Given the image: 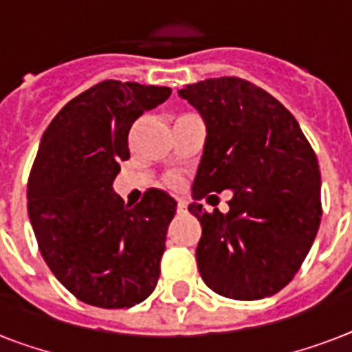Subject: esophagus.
<instances>
[{
    "label": "esophagus",
    "instance_id": "esophagus-1",
    "mask_svg": "<svg viewBox=\"0 0 352 352\" xmlns=\"http://www.w3.org/2000/svg\"><path fill=\"white\" fill-rule=\"evenodd\" d=\"M188 212V203L182 199H177V214H186Z\"/></svg>",
    "mask_w": 352,
    "mask_h": 352
}]
</instances>
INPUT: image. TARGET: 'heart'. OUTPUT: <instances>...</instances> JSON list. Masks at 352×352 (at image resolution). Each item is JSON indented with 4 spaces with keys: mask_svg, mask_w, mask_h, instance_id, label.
Wrapping results in <instances>:
<instances>
[{
    "mask_svg": "<svg viewBox=\"0 0 352 352\" xmlns=\"http://www.w3.org/2000/svg\"><path fill=\"white\" fill-rule=\"evenodd\" d=\"M166 184L170 188H181L182 177L179 175V173H171V175H168V179H166Z\"/></svg>",
    "mask_w": 352,
    "mask_h": 352,
    "instance_id": "b5f03b06",
    "label": "heart"
}]
</instances>
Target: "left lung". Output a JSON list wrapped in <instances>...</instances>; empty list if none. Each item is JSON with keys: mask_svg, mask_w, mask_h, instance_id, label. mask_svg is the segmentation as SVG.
I'll return each mask as SVG.
<instances>
[{"mask_svg": "<svg viewBox=\"0 0 352 352\" xmlns=\"http://www.w3.org/2000/svg\"><path fill=\"white\" fill-rule=\"evenodd\" d=\"M179 95L208 131L193 197L234 192L228 214L188 206L203 226L195 250L201 278L230 300L276 294L300 270L320 228L316 153L292 113L246 80L210 78Z\"/></svg>", "mask_w": 352, "mask_h": 352, "instance_id": "left-lung-1", "label": "left lung"}]
</instances>
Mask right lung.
<instances>
[{"mask_svg":"<svg viewBox=\"0 0 352 352\" xmlns=\"http://www.w3.org/2000/svg\"><path fill=\"white\" fill-rule=\"evenodd\" d=\"M170 95L104 80L67 102L41 137L27 190L30 225L51 272L84 303L127 309L159 281L175 199L149 188L129 206L113 181L129 159L133 122Z\"/></svg>","mask_w":352,"mask_h":352,"instance_id":"obj_1","label":"right lung"}]
</instances>
